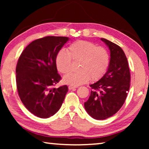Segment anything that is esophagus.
<instances>
[{"mask_svg":"<svg viewBox=\"0 0 149 149\" xmlns=\"http://www.w3.org/2000/svg\"><path fill=\"white\" fill-rule=\"evenodd\" d=\"M77 88V86H72V85H70L68 87V89L70 90H72V89H76Z\"/></svg>","mask_w":149,"mask_h":149,"instance_id":"1","label":"esophagus"}]
</instances>
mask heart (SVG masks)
Segmentation results:
<instances>
[{"label": "heart", "instance_id": "b5f03b06", "mask_svg": "<svg viewBox=\"0 0 149 149\" xmlns=\"http://www.w3.org/2000/svg\"><path fill=\"white\" fill-rule=\"evenodd\" d=\"M68 52L60 50L56 56V65L58 72L66 74L70 70L72 59L79 61L78 72H70L63 78L65 84L78 86L90 79L95 81L103 76L110 64V54L102 47L91 42L79 41L68 47Z\"/></svg>", "mask_w": 149, "mask_h": 149}]
</instances>
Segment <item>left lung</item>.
<instances>
[{"label":"left lung","instance_id":"obj_1","mask_svg":"<svg viewBox=\"0 0 149 149\" xmlns=\"http://www.w3.org/2000/svg\"><path fill=\"white\" fill-rule=\"evenodd\" d=\"M110 52L107 72L95 84L85 109L95 120H105L115 114L124 103L130 87V72L127 58L122 48L101 38Z\"/></svg>","mask_w":149,"mask_h":149}]
</instances>
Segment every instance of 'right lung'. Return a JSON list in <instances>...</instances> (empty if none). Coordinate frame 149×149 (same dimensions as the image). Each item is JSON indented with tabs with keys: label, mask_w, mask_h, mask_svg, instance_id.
<instances>
[{
	"label": "right lung",
	"mask_w": 149,
	"mask_h": 149,
	"mask_svg": "<svg viewBox=\"0 0 149 149\" xmlns=\"http://www.w3.org/2000/svg\"><path fill=\"white\" fill-rule=\"evenodd\" d=\"M66 37L48 36L35 40L24 50L16 69L19 97L27 110L36 116L48 118L59 110L68 91L66 85L52 87L60 81L56 56Z\"/></svg>",
	"instance_id": "1"
}]
</instances>
